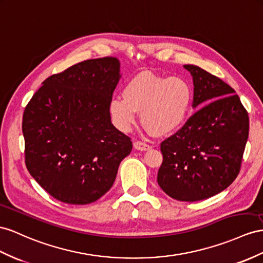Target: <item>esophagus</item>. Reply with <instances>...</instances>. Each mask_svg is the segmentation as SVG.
Wrapping results in <instances>:
<instances>
[{
  "instance_id": "obj_1",
  "label": "esophagus",
  "mask_w": 263,
  "mask_h": 263,
  "mask_svg": "<svg viewBox=\"0 0 263 263\" xmlns=\"http://www.w3.org/2000/svg\"><path fill=\"white\" fill-rule=\"evenodd\" d=\"M134 147L139 151H147L151 149V145L142 142V141H137V142H134Z\"/></svg>"
}]
</instances>
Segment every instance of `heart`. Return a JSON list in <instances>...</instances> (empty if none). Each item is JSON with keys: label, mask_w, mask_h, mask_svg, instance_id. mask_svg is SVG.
Segmentation results:
<instances>
[{"label": "heart", "mask_w": 263, "mask_h": 263, "mask_svg": "<svg viewBox=\"0 0 263 263\" xmlns=\"http://www.w3.org/2000/svg\"><path fill=\"white\" fill-rule=\"evenodd\" d=\"M122 98L109 104L113 124L129 132L141 113L143 125L156 136H167L183 124L190 111L193 92L190 84L179 77H159L139 73L125 83Z\"/></svg>", "instance_id": "obj_1"}]
</instances>
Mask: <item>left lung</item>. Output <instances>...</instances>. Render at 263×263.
<instances>
[{"label": "left lung", "mask_w": 263, "mask_h": 263, "mask_svg": "<svg viewBox=\"0 0 263 263\" xmlns=\"http://www.w3.org/2000/svg\"><path fill=\"white\" fill-rule=\"evenodd\" d=\"M193 79V107L185 124L161 143L158 183L179 201L220 193L238 177L249 136V116L232 87L197 65H184Z\"/></svg>", "instance_id": "obj_1"}]
</instances>
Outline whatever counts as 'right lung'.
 <instances>
[{
	"label": "right lung",
	"instance_id": "add662e5",
	"mask_svg": "<svg viewBox=\"0 0 263 263\" xmlns=\"http://www.w3.org/2000/svg\"><path fill=\"white\" fill-rule=\"evenodd\" d=\"M117 58L92 59L49 77L23 113L25 164L54 199L89 204L111 189L132 141L111 123Z\"/></svg>",
	"mask_w": 263,
	"mask_h": 263
}]
</instances>
